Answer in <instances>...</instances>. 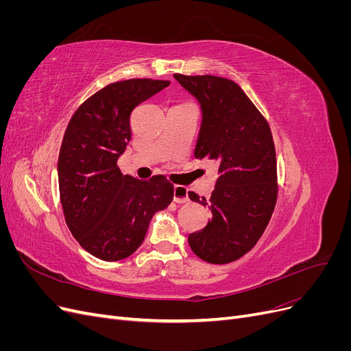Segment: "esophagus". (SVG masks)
Here are the masks:
<instances>
[{"mask_svg": "<svg viewBox=\"0 0 351 351\" xmlns=\"http://www.w3.org/2000/svg\"><path fill=\"white\" fill-rule=\"evenodd\" d=\"M173 200L176 204H187L189 202V190L183 186H174V195H173Z\"/></svg>", "mask_w": 351, "mask_h": 351, "instance_id": "1", "label": "esophagus"}]
</instances>
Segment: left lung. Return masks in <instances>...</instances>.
I'll return each mask as SVG.
<instances>
[{"instance_id": "1", "label": "left lung", "mask_w": 351, "mask_h": 351, "mask_svg": "<svg viewBox=\"0 0 351 351\" xmlns=\"http://www.w3.org/2000/svg\"><path fill=\"white\" fill-rule=\"evenodd\" d=\"M174 79L196 98L202 121L195 156L218 165L209 204L193 192L189 197L208 206L212 218L189 236L196 256L230 263L246 254L267 228L277 202V159L271 129L237 83L217 76Z\"/></svg>"}]
</instances>
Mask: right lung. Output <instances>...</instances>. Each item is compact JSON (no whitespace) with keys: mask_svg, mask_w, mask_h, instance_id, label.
<instances>
[{"mask_svg":"<svg viewBox=\"0 0 351 351\" xmlns=\"http://www.w3.org/2000/svg\"><path fill=\"white\" fill-rule=\"evenodd\" d=\"M168 80L115 82L74 112L58 156V186L66 222L80 246L102 261H121L142 244L152 217L173 200L164 176L141 182L117 161L132 139L130 114Z\"/></svg>","mask_w":351,"mask_h":351,"instance_id":"1","label":"right lung"}]
</instances>
